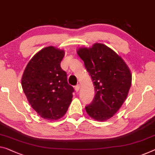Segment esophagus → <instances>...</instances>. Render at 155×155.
<instances>
[{
    "mask_svg": "<svg viewBox=\"0 0 155 155\" xmlns=\"http://www.w3.org/2000/svg\"><path fill=\"white\" fill-rule=\"evenodd\" d=\"M80 89V84L76 85L75 87V90L76 92H78V91H79Z\"/></svg>",
    "mask_w": 155,
    "mask_h": 155,
    "instance_id": "34e87169",
    "label": "esophagus"
}]
</instances>
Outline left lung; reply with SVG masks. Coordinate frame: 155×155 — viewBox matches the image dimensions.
<instances>
[{
    "instance_id": "1",
    "label": "left lung",
    "mask_w": 155,
    "mask_h": 155,
    "mask_svg": "<svg viewBox=\"0 0 155 155\" xmlns=\"http://www.w3.org/2000/svg\"><path fill=\"white\" fill-rule=\"evenodd\" d=\"M95 86L92 103L85 107L90 117L105 121L114 116L127 98L132 73L121 57L106 45L95 43L77 50Z\"/></svg>"
}]
</instances>
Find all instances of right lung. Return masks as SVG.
Segmentation results:
<instances>
[{
    "label": "right lung",
    "mask_w": 155,
    "mask_h": 155,
    "mask_svg": "<svg viewBox=\"0 0 155 155\" xmlns=\"http://www.w3.org/2000/svg\"><path fill=\"white\" fill-rule=\"evenodd\" d=\"M64 50L50 46L32 57L21 78L23 92L31 107L44 119L58 120L72 102L73 88L60 64Z\"/></svg>",
    "instance_id": "obj_1"
}]
</instances>
